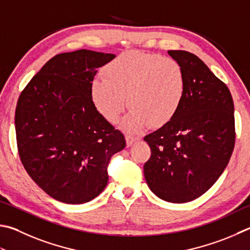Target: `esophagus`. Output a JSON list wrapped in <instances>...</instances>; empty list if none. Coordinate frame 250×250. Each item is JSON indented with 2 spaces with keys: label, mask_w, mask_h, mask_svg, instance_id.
Returning <instances> with one entry per match:
<instances>
[{
  "label": "esophagus",
  "mask_w": 250,
  "mask_h": 250,
  "mask_svg": "<svg viewBox=\"0 0 250 250\" xmlns=\"http://www.w3.org/2000/svg\"><path fill=\"white\" fill-rule=\"evenodd\" d=\"M139 141V138L133 137V135H126L125 137V142H126V146H131L134 142Z\"/></svg>",
  "instance_id": "obj_1"
}]
</instances>
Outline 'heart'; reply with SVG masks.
Listing matches in <instances>:
<instances>
[{"instance_id":"b5f03b06","label":"heart","mask_w":250,"mask_h":250,"mask_svg":"<svg viewBox=\"0 0 250 250\" xmlns=\"http://www.w3.org/2000/svg\"><path fill=\"white\" fill-rule=\"evenodd\" d=\"M104 78L90 84V98L104 119H119L129 104L132 109L121 121L125 131L151 125H168L183 105L187 80L178 62L156 53L128 51L104 66Z\"/></svg>"}]
</instances>
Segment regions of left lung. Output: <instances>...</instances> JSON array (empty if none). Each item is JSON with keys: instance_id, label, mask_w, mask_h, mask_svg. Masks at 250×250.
Segmentation results:
<instances>
[{"instance_id": "8db88e82", "label": "left lung", "mask_w": 250, "mask_h": 250, "mask_svg": "<svg viewBox=\"0 0 250 250\" xmlns=\"http://www.w3.org/2000/svg\"><path fill=\"white\" fill-rule=\"evenodd\" d=\"M168 54L184 71L187 92L174 120L144 138L152 152L144 177L162 200L185 203L207 192L229 164L234 103L228 86L197 56L184 50Z\"/></svg>"}]
</instances>
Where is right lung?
I'll list each match as a JSON object with an SVG mask.
<instances>
[{
	"label": "right lung",
	"instance_id": "right-lung-1",
	"mask_svg": "<svg viewBox=\"0 0 250 250\" xmlns=\"http://www.w3.org/2000/svg\"><path fill=\"white\" fill-rule=\"evenodd\" d=\"M115 58L86 49L57 54L18 98L21 161L31 179L60 202L96 198L107 186L111 156L125 146L124 134L96 110L89 90L98 67Z\"/></svg>",
	"mask_w": 250,
	"mask_h": 250
}]
</instances>
